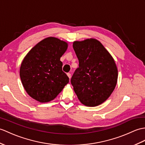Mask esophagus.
Segmentation results:
<instances>
[{"mask_svg": "<svg viewBox=\"0 0 145 145\" xmlns=\"http://www.w3.org/2000/svg\"><path fill=\"white\" fill-rule=\"evenodd\" d=\"M67 76H69V79L70 80V78H71V74H70V73H67Z\"/></svg>", "mask_w": 145, "mask_h": 145, "instance_id": "esophagus-1", "label": "esophagus"}]
</instances>
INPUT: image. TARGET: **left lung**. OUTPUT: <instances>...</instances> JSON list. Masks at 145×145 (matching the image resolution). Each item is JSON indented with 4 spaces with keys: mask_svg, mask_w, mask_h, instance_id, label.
Returning a JSON list of instances; mask_svg holds the SVG:
<instances>
[{
    "mask_svg": "<svg viewBox=\"0 0 145 145\" xmlns=\"http://www.w3.org/2000/svg\"><path fill=\"white\" fill-rule=\"evenodd\" d=\"M73 48L79 61L71 78L73 90L84 105L95 107L104 103L116 88L118 70L109 52L99 41H75Z\"/></svg>",
    "mask_w": 145,
    "mask_h": 145,
    "instance_id": "obj_1",
    "label": "left lung"
}]
</instances>
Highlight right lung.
Instances as JSON below:
<instances>
[{"label": "right lung", "instance_id": "right-lung-1", "mask_svg": "<svg viewBox=\"0 0 145 145\" xmlns=\"http://www.w3.org/2000/svg\"><path fill=\"white\" fill-rule=\"evenodd\" d=\"M67 48L66 42L49 37L37 44L25 57L20 76L26 93L32 98L40 103L49 102L69 82L60 60Z\"/></svg>", "mask_w": 145, "mask_h": 145}]
</instances>
